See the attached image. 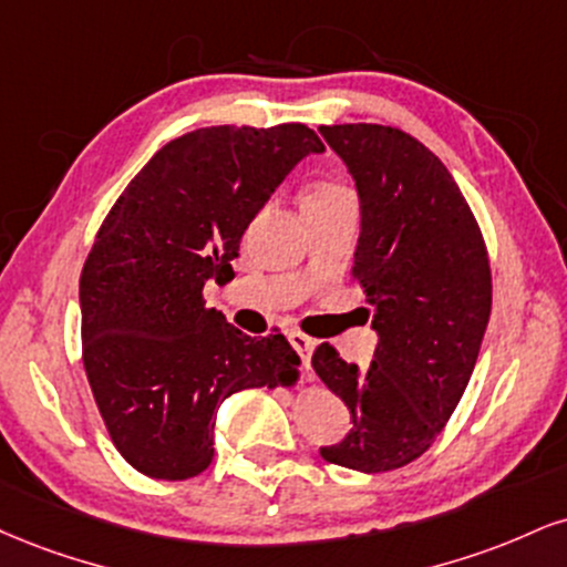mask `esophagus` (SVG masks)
<instances>
[{
	"instance_id": "1",
	"label": "esophagus",
	"mask_w": 567,
	"mask_h": 567,
	"mask_svg": "<svg viewBox=\"0 0 567 567\" xmlns=\"http://www.w3.org/2000/svg\"><path fill=\"white\" fill-rule=\"evenodd\" d=\"M288 340H290V346H292V349H296L298 357H301L303 367H309V364H311L313 340H311L309 336H306V332H301V330H290V332H288Z\"/></svg>"
}]
</instances>
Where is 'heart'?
<instances>
[{
	"label": "heart",
	"instance_id": "b5f03b06",
	"mask_svg": "<svg viewBox=\"0 0 567 567\" xmlns=\"http://www.w3.org/2000/svg\"><path fill=\"white\" fill-rule=\"evenodd\" d=\"M349 197H353L349 187H343V184H340V182L322 179V182H317L309 189V195H306L303 206H324V203L349 200Z\"/></svg>",
	"mask_w": 567,
	"mask_h": 567
}]
</instances>
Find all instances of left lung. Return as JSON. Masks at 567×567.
<instances>
[{
    "label": "left lung",
    "mask_w": 567,
    "mask_h": 567,
    "mask_svg": "<svg viewBox=\"0 0 567 567\" xmlns=\"http://www.w3.org/2000/svg\"><path fill=\"white\" fill-rule=\"evenodd\" d=\"M319 132L357 179L353 277L380 336L367 372L336 346L313 349V370L351 412V431L319 454L385 473L425 454L465 393L491 313L488 250L449 168L412 134L383 124Z\"/></svg>",
    "instance_id": "8db88e82"
}]
</instances>
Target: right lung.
<instances>
[{
    "label": "right lung",
    "mask_w": 567,
    "mask_h": 567,
    "mask_svg": "<svg viewBox=\"0 0 567 567\" xmlns=\"http://www.w3.org/2000/svg\"><path fill=\"white\" fill-rule=\"evenodd\" d=\"M322 150L306 124L195 128L150 158L94 235L81 269V359L113 446L147 478L200 475L218 404L296 380L301 359L285 336L235 330L203 288L229 277L277 184Z\"/></svg>",
    "instance_id": "obj_1"
}]
</instances>
